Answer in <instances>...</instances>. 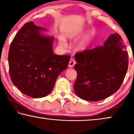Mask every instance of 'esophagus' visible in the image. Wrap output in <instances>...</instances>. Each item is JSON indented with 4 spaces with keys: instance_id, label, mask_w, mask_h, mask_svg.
<instances>
[{
    "instance_id": "obj_1",
    "label": "esophagus",
    "mask_w": 134,
    "mask_h": 134,
    "mask_svg": "<svg viewBox=\"0 0 134 134\" xmlns=\"http://www.w3.org/2000/svg\"><path fill=\"white\" fill-rule=\"evenodd\" d=\"M75 63H76V62H75V60L74 59H72V58H71V60H70V61H69V68L74 67V66L75 65Z\"/></svg>"
}]
</instances>
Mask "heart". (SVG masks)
Here are the masks:
<instances>
[{"mask_svg": "<svg viewBox=\"0 0 134 134\" xmlns=\"http://www.w3.org/2000/svg\"><path fill=\"white\" fill-rule=\"evenodd\" d=\"M78 35V32H75V33L69 34L68 37L69 38H74L75 36H77ZM59 43L62 46L66 45V40L63 37H60L59 39ZM90 43V36H86L84 37L81 38V40L76 43V49L79 51H84V50L86 49L88 47L89 44Z\"/></svg>", "mask_w": 134, "mask_h": 134, "instance_id": "heart-1", "label": "heart"}]
</instances>
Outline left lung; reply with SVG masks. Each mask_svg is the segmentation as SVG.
I'll list each match as a JSON object with an SVG mask.
<instances>
[{
  "instance_id": "left-lung-1",
  "label": "left lung",
  "mask_w": 134,
  "mask_h": 134,
  "mask_svg": "<svg viewBox=\"0 0 134 134\" xmlns=\"http://www.w3.org/2000/svg\"><path fill=\"white\" fill-rule=\"evenodd\" d=\"M122 42L119 34H112L103 46L75 54L74 89L81 99L100 101L119 90L128 68V53Z\"/></svg>"
}]
</instances>
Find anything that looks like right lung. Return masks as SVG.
Segmentation results:
<instances>
[{"instance_id":"1","label":"right lung","mask_w":134,"mask_h":134,"mask_svg":"<svg viewBox=\"0 0 134 134\" xmlns=\"http://www.w3.org/2000/svg\"><path fill=\"white\" fill-rule=\"evenodd\" d=\"M45 30L32 22L25 24L11 42L8 53L9 71L13 84L33 98L45 97L55 80L68 66L71 56L53 51L54 37L42 36Z\"/></svg>"}]
</instances>
